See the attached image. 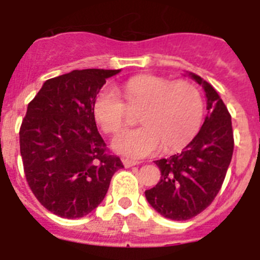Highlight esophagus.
Instances as JSON below:
<instances>
[{"instance_id": "esophagus-1", "label": "esophagus", "mask_w": 260, "mask_h": 260, "mask_svg": "<svg viewBox=\"0 0 260 260\" xmlns=\"http://www.w3.org/2000/svg\"><path fill=\"white\" fill-rule=\"evenodd\" d=\"M138 162L137 161H133V160H123V165H125L126 168H130V167H134V165H137Z\"/></svg>"}]
</instances>
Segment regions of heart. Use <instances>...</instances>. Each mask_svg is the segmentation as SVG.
<instances>
[{"instance_id":"b5f03b06","label":"heart","mask_w":260,"mask_h":260,"mask_svg":"<svg viewBox=\"0 0 260 260\" xmlns=\"http://www.w3.org/2000/svg\"><path fill=\"white\" fill-rule=\"evenodd\" d=\"M126 104L141 109L139 128L119 134L113 148L127 157H146L162 148L181 150L194 139L203 119V98L189 80L156 75H139L123 84ZM96 122L105 133L116 134L127 122V108L118 91L107 84L95 96L92 105Z\"/></svg>"}]
</instances>
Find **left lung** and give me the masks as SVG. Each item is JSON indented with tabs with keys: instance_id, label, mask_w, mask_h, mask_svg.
I'll return each instance as SVG.
<instances>
[{
	"instance_id": "8db88e82",
	"label": "left lung",
	"mask_w": 260,
	"mask_h": 260,
	"mask_svg": "<svg viewBox=\"0 0 260 260\" xmlns=\"http://www.w3.org/2000/svg\"><path fill=\"white\" fill-rule=\"evenodd\" d=\"M208 114L199 133L180 153L156 160L161 178L146 190L148 203L167 219L189 220L210 206L221 189L234 148L232 117L215 88L198 75Z\"/></svg>"
}]
</instances>
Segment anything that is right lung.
<instances>
[{"label":"right lung","mask_w":260,"mask_h":260,"mask_svg":"<svg viewBox=\"0 0 260 260\" xmlns=\"http://www.w3.org/2000/svg\"><path fill=\"white\" fill-rule=\"evenodd\" d=\"M119 70L86 69L48 79L29 102L19 130L27 183L48 211L65 219L88 215L123 168L96 127L93 100Z\"/></svg>","instance_id":"right-lung-1"}]
</instances>
